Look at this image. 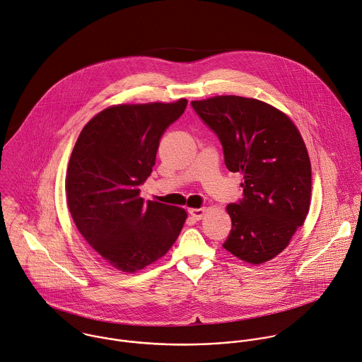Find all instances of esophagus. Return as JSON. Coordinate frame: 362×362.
Here are the masks:
<instances>
[{
  "label": "esophagus",
  "instance_id": "esophagus-1",
  "mask_svg": "<svg viewBox=\"0 0 362 362\" xmlns=\"http://www.w3.org/2000/svg\"><path fill=\"white\" fill-rule=\"evenodd\" d=\"M188 212H189V215H192L195 219L199 221V219L204 218V215L206 212V208H189Z\"/></svg>",
  "mask_w": 362,
  "mask_h": 362
}]
</instances>
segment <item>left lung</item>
I'll return each mask as SVG.
<instances>
[{"mask_svg": "<svg viewBox=\"0 0 362 362\" xmlns=\"http://www.w3.org/2000/svg\"><path fill=\"white\" fill-rule=\"evenodd\" d=\"M216 133L225 165L240 173L243 198L229 204L232 229L222 245L238 259L262 264L290 243L311 202V163L291 119L274 106L235 95L192 100Z\"/></svg>", "mask_w": 362, "mask_h": 362, "instance_id": "obj_1", "label": "left lung"}]
</instances>
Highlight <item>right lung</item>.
<instances>
[{
    "label": "right lung",
    "instance_id": "1",
    "mask_svg": "<svg viewBox=\"0 0 362 362\" xmlns=\"http://www.w3.org/2000/svg\"><path fill=\"white\" fill-rule=\"evenodd\" d=\"M188 100L113 105L82 129L66 171L72 219L90 247L112 267L136 273L163 257L177 240L187 211L144 204L140 185L153 173L164 132Z\"/></svg>",
    "mask_w": 362,
    "mask_h": 362
}]
</instances>
